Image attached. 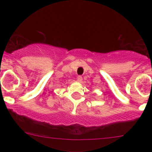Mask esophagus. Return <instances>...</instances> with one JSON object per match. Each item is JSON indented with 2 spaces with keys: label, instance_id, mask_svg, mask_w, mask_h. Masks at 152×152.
<instances>
[{
  "label": "esophagus",
  "instance_id": "1",
  "mask_svg": "<svg viewBox=\"0 0 152 152\" xmlns=\"http://www.w3.org/2000/svg\"><path fill=\"white\" fill-rule=\"evenodd\" d=\"M82 80H83V77L81 76H77V81L78 82H81Z\"/></svg>",
  "mask_w": 152,
  "mask_h": 152
}]
</instances>
